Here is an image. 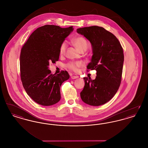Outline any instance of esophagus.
<instances>
[{"instance_id": "1", "label": "esophagus", "mask_w": 148, "mask_h": 148, "mask_svg": "<svg viewBox=\"0 0 148 148\" xmlns=\"http://www.w3.org/2000/svg\"><path fill=\"white\" fill-rule=\"evenodd\" d=\"M71 78L72 79H75L78 78V77H77V76H71Z\"/></svg>"}]
</instances>
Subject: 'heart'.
I'll use <instances>...</instances> for the list:
<instances>
[{"label":"heart","mask_w":148,"mask_h":148,"mask_svg":"<svg viewBox=\"0 0 148 148\" xmlns=\"http://www.w3.org/2000/svg\"><path fill=\"white\" fill-rule=\"evenodd\" d=\"M72 42L75 48L80 52L82 51H85L88 48V42L82 36H77L74 38L72 39ZM67 48V43L66 42H62L59 47V54L60 56H62L65 54V51ZM83 64L81 62H76V63H70L66 65V67L71 71L74 72H77L79 68L82 67Z\"/></svg>","instance_id":"b5f03b06"}]
</instances>
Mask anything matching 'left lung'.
<instances>
[{"label": "left lung", "mask_w": 148, "mask_h": 148, "mask_svg": "<svg viewBox=\"0 0 148 148\" xmlns=\"http://www.w3.org/2000/svg\"><path fill=\"white\" fill-rule=\"evenodd\" d=\"M77 32L91 43L92 56L87 69L97 71L94 80L84 77V87L80 97L90 106L104 104L119 89L124 63L123 50L116 36L103 27H84L77 29Z\"/></svg>", "instance_id": "8db88e82"}]
</instances>
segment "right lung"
<instances>
[{
  "label": "right lung",
  "instance_id": "1",
  "mask_svg": "<svg viewBox=\"0 0 148 148\" xmlns=\"http://www.w3.org/2000/svg\"><path fill=\"white\" fill-rule=\"evenodd\" d=\"M73 29V27L44 25L32 33L21 49L23 85L29 96L39 104L52 106L60 100V86L70 76L66 71L57 75L51 74L49 65L59 60L60 45Z\"/></svg>",
  "mask_w": 148,
  "mask_h": 148
}]
</instances>
